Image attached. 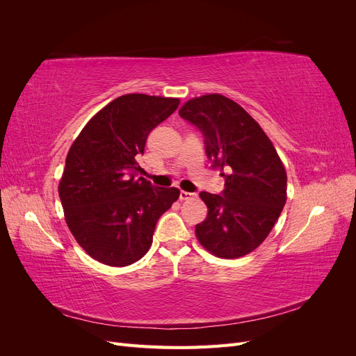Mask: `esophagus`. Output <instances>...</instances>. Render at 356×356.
<instances>
[{"label": "esophagus", "instance_id": "esophagus-1", "mask_svg": "<svg viewBox=\"0 0 356 356\" xmlns=\"http://www.w3.org/2000/svg\"><path fill=\"white\" fill-rule=\"evenodd\" d=\"M193 196H196L195 193H188V191H184V190H181V193H179V199H181V200L191 199Z\"/></svg>", "mask_w": 356, "mask_h": 356}]
</instances>
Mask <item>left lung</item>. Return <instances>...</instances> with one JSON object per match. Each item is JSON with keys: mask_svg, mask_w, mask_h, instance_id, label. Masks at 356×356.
I'll use <instances>...</instances> for the list:
<instances>
[{"mask_svg": "<svg viewBox=\"0 0 356 356\" xmlns=\"http://www.w3.org/2000/svg\"><path fill=\"white\" fill-rule=\"evenodd\" d=\"M179 115L203 135L204 153L225 179L220 195L202 191L208 217L196 225L199 242L220 258H238L260 246L286 202V172L270 139L241 105L204 95Z\"/></svg>", "mask_w": 356, "mask_h": 356, "instance_id": "obj_1", "label": "left lung"}]
</instances>
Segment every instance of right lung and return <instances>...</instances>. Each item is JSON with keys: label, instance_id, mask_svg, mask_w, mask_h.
Instances as JSON below:
<instances>
[{"label": "right lung", "instance_id": "1", "mask_svg": "<svg viewBox=\"0 0 356 356\" xmlns=\"http://www.w3.org/2000/svg\"><path fill=\"white\" fill-rule=\"evenodd\" d=\"M179 99L129 93L84 126L71 145L59 182L68 227L96 261L124 267L141 260L159 218L179 197L139 177L136 156L147 136L174 113Z\"/></svg>", "mask_w": 356, "mask_h": 356}]
</instances>
